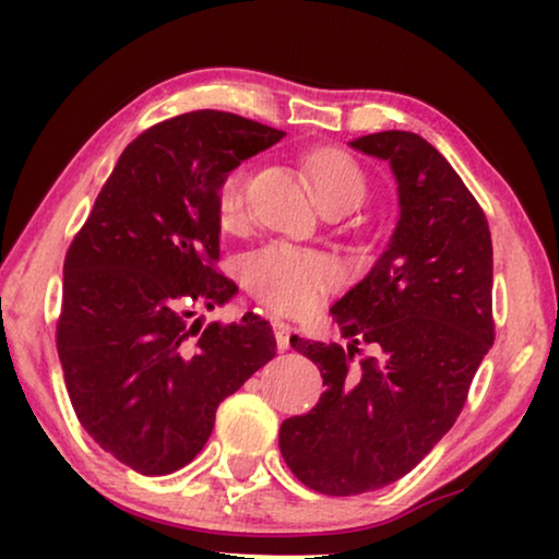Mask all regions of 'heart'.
I'll return each mask as SVG.
<instances>
[{"label":"heart","mask_w":559,"mask_h":559,"mask_svg":"<svg viewBox=\"0 0 559 559\" xmlns=\"http://www.w3.org/2000/svg\"><path fill=\"white\" fill-rule=\"evenodd\" d=\"M285 254L282 251H272V254H264L259 262L254 264V270H251V285H254L257 293H264L270 295V287H272V270L274 264L282 262Z\"/></svg>","instance_id":"heart-1"}]
</instances>
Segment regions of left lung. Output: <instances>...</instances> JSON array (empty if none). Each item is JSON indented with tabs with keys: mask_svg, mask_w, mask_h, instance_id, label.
Here are the masks:
<instances>
[{
	"mask_svg": "<svg viewBox=\"0 0 559 559\" xmlns=\"http://www.w3.org/2000/svg\"><path fill=\"white\" fill-rule=\"evenodd\" d=\"M239 114L201 109L121 152L63 264L58 356L83 430L142 476L186 468L218 404L274 356L251 312L205 320L236 295L216 272L221 188L282 140Z\"/></svg>",
	"mask_w": 559,
	"mask_h": 559,
	"instance_id": "left-lung-1",
	"label": "left lung"
}]
</instances>
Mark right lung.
Here are the masks:
<instances>
[{
  "mask_svg": "<svg viewBox=\"0 0 559 559\" xmlns=\"http://www.w3.org/2000/svg\"><path fill=\"white\" fill-rule=\"evenodd\" d=\"M389 165L400 218L371 272L335 302L341 343L308 348L325 392L280 427L289 471L328 496L394 484L461 415L493 346L488 221L448 159L419 134L350 142Z\"/></svg>",
  "mask_w": 559,
  "mask_h": 559,
  "instance_id": "add662e5",
  "label": "right lung"
}]
</instances>
